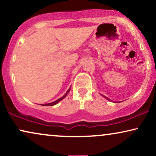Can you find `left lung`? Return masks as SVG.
Returning <instances> with one entry per match:
<instances>
[{
  "mask_svg": "<svg viewBox=\"0 0 156 156\" xmlns=\"http://www.w3.org/2000/svg\"><path fill=\"white\" fill-rule=\"evenodd\" d=\"M105 97V98H106V99H108V100H109V101H112V100H111V99H108V98H107V97Z\"/></svg>",
  "mask_w": 156,
  "mask_h": 156,
  "instance_id": "8db88e82",
  "label": "left lung"
}]
</instances>
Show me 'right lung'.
I'll use <instances>...</instances> for the list:
<instances>
[{
    "mask_svg": "<svg viewBox=\"0 0 156 156\" xmlns=\"http://www.w3.org/2000/svg\"><path fill=\"white\" fill-rule=\"evenodd\" d=\"M70 88H71V87H70ZM70 88H69V89H68L67 92H66L65 94L62 97L59 98V99H57V100H56V101H55L54 102H52V103H49V104H42V106H54V105H55V104H57V103H58V102L60 101L61 100H62V99H64V98H65V97H66V96L67 95V94L69 93V91H70Z\"/></svg>",
    "mask_w": 156,
    "mask_h": 156,
    "instance_id": "right-lung-1",
    "label": "right lung"
}]
</instances>
